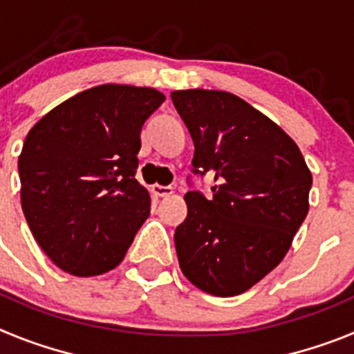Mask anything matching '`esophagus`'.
I'll return each instance as SVG.
<instances>
[{"mask_svg":"<svg viewBox=\"0 0 354 354\" xmlns=\"http://www.w3.org/2000/svg\"><path fill=\"white\" fill-rule=\"evenodd\" d=\"M150 192L154 193L156 196H168L174 193V187L171 186H159V184H154V186L150 187Z\"/></svg>","mask_w":354,"mask_h":354,"instance_id":"34e87169","label":"esophagus"}]
</instances>
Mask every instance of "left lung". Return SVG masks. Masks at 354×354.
Listing matches in <instances>:
<instances>
[{
    "mask_svg": "<svg viewBox=\"0 0 354 354\" xmlns=\"http://www.w3.org/2000/svg\"><path fill=\"white\" fill-rule=\"evenodd\" d=\"M195 143L193 174L214 175L212 198L187 192L175 230L184 277L212 296H236L277 268L308 212L312 174L289 134L241 97L175 90Z\"/></svg>",
    "mask_w": 354,
    "mask_h": 354,
    "instance_id": "obj_1",
    "label": "left lung"
}]
</instances>
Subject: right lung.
Here are the masks:
<instances>
[{
	"label": "right lung",
	"instance_id": "right-lung-1",
	"mask_svg": "<svg viewBox=\"0 0 354 354\" xmlns=\"http://www.w3.org/2000/svg\"><path fill=\"white\" fill-rule=\"evenodd\" d=\"M156 88L99 84L53 108L19 156L21 205L44 253L74 277L115 270L150 214L134 179Z\"/></svg>",
	"mask_w": 354,
	"mask_h": 354
}]
</instances>
